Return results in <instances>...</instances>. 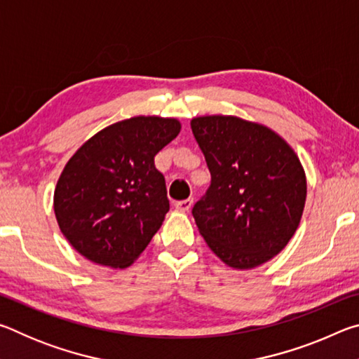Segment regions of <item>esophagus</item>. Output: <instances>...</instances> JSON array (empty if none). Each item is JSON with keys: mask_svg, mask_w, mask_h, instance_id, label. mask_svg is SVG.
Masks as SVG:
<instances>
[{"mask_svg": "<svg viewBox=\"0 0 359 359\" xmlns=\"http://www.w3.org/2000/svg\"><path fill=\"white\" fill-rule=\"evenodd\" d=\"M175 208L182 212H190V209L193 208V198L184 199V201H177L175 203Z\"/></svg>", "mask_w": 359, "mask_h": 359, "instance_id": "esophagus-1", "label": "esophagus"}]
</instances>
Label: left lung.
<instances>
[{
    "label": "left lung",
    "instance_id": "1",
    "mask_svg": "<svg viewBox=\"0 0 359 359\" xmlns=\"http://www.w3.org/2000/svg\"><path fill=\"white\" fill-rule=\"evenodd\" d=\"M191 130L212 175L193 217L205 244L233 269L280 253L299 226L307 196L296 151L269 126L236 115H201Z\"/></svg>",
    "mask_w": 359,
    "mask_h": 359
}]
</instances>
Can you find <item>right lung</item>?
Wrapping results in <instances>:
<instances>
[{"label": "right lung", "mask_w": 359, "mask_h": 359, "mask_svg": "<svg viewBox=\"0 0 359 359\" xmlns=\"http://www.w3.org/2000/svg\"><path fill=\"white\" fill-rule=\"evenodd\" d=\"M180 130L177 118L137 115L102 128L69 158L53 210L60 231L82 257L114 269L141 257L169 210L154 158Z\"/></svg>", "instance_id": "1"}]
</instances>
